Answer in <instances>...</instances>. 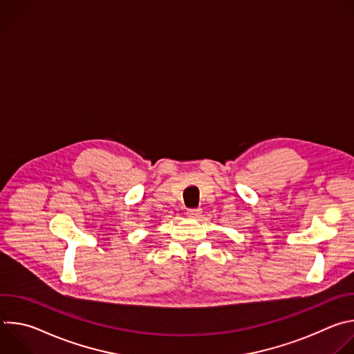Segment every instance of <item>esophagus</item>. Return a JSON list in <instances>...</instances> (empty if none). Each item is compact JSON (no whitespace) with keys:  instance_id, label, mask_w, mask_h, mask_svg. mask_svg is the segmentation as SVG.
<instances>
[{"instance_id":"34e87169","label":"esophagus","mask_w":354,"mask_h":354,"mask_svg":"<svg viewBox=\"0 0 354 354\" xmlns=\"http://www.w3.org/2000/svg\"><path fill=\"white\" fill-rule=\"evenodd\" d=\"M186 214H187V217H190V218H197V217L201 214V210H200V209H189V210L186 212Z\"/></svg>"}]
</instances>
